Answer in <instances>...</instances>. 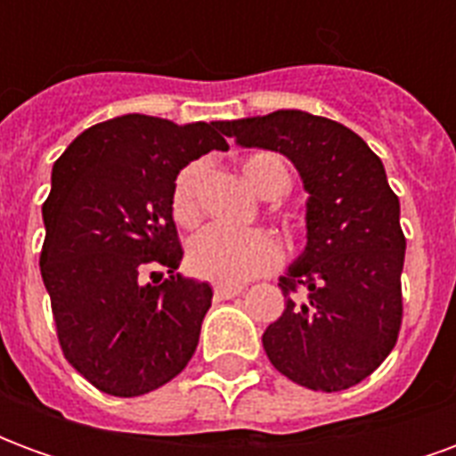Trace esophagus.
Wrapping results in <instances>:
<instances>
[{
    "instance_id": "1",
    "label": "esophagus",
    "mask_w": 456,
    "mask_h": 456,
    "mask_svg": "<svg viewBox=\"0 0 456 456\" xmlns=\"http://www.w3.org/2000/svg\"><path fill=\"white\" fill-rule=\"evenodd\" d=\"M244 290V286H234V283H217L215 286V296L219 297V300H229V297L239 296Z\"/></svg>"
}]
</instances>
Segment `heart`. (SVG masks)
<instances>
[{
    "label": "heart",
    "mask_w": 456,
    "mask_h": 456,
    "mask_svg": "<svg viewBox=\"0 0 456 456\" xmlns=\"http://www.w3.org/2000/svg\"><path fill=\"white\" fill-rule=\"evenodd\" d=\"M241 175L261 198H278L290 185V175L276 153H254L241 163ZM202 166L192 163L183 168L173 185L170 209L183 227H195L200 219L198 188ZM281 256L278 241L264 229L227 232L209 227L200 232L188 247V268L200 278L217 283H241L264 273Z\"/></svg>",
    "instance_id": "b5f03b06"
}]
</instances>
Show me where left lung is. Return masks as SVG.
Segmentation results:
<instances>
[{
	"label": "left lung",
	"mask_w": 456,
	"mask_h": 456,
	"mask_svg": "<svg viewBox=\"0 0 456 456\" xmlns=\"http://www.w3.org/2000/svg\"><path fill=\"white\" fill-rule=\"evenodd\" d=\"M247 149L283 153L307 190V247L278 288L286 310L264 332L278 371L313 391L371 376L403 320L401 202L381 159L344 124L300 110L222 121Z\"/></svg>",
	"instance_id": "left-lung-1"
}]
</instances>
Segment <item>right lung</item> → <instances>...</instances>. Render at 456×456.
I'll list each match as a JSON object with an SVG mask.
<instances>
[{
  "mask_svg": "<svg viewBox=\"0 0 456 456\" xmlns=\"http://www.w3.org/2000/svg\"><path fill=\"white\" fill-rule=\"evenodd\" d=\"M222 134V121L124 114L83 131L53 163L41 276L65 359L102 393L156 391L198 349L212 288L175 273L170 195L190 160L229 149Z\"/></svg>",
  "mask_w": 456,
  "mask_h": 456,
  "instance_id": "right-lung-1",
  "label": "right lung"
}]
</instances>
